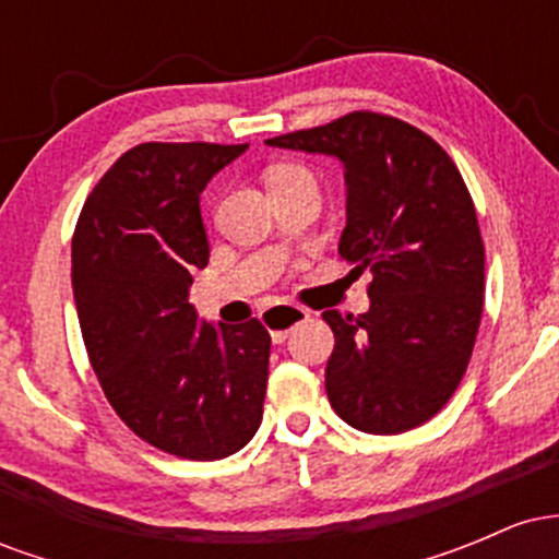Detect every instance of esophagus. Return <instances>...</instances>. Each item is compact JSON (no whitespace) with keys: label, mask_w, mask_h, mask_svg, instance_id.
I'll use <instances>...</instances> for the list:
<instances>
[{"label":"esophagus","mask_w":559,"mask_h":559,"mask_svg":"<svg viewBox=\"0 0 559 559\" xmlns=\"http://www.w3.org/2000/svg\"><path fill=\"white\" fill-rule=\"evenodd\" d=\"M262 320L271 329V336L275 344H284L286 336L297 329L299 323L310 320V310L305 307H294V305H273L262 312Z\"/></svg>","instance_id":"1"}]
</instances>
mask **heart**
<instances>
[{"label":"heart","mask_w":559,"mask_h":559,"mask_svg":"<svg viewBox=\"0 0 559 559\" xmlns=\"http://www.w3.org/2000/svg\"><path fill=\"white\" fill-rule=\"evenodd\" d=\"M297 181H312L310 170H305L301 165H273L265 173L267 189H278V186H288Z\"/></svg>","instance_id":"obj_1"}]
</instances>
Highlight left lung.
<instances>
[{"mask_svg": "<svg viewBox=\"0 0 559 559\" xmlns=\"http://www.w3.org/2000/svg\"><path fill=\"white\" fill-rule=\"evenodd\" d=\"M265 144L342 159L338 254L373 275L368 312H323L331 407L365 433L423 426L463 381L484 312V241L457 165L420 128L368 110Z\"/></svg>", "mask_w": 559, "mask_h": 559, "instance_id": "1", "label": "left lung"}]
</instances>
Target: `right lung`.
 <instances>
[{
    "instance_id": "right-lung-1",
    "label": "right lung",
    "mask_w": 559,
    "mask_h": 559,
    "mask_svg": "<svg viewBox=\"0 0 559 559\" xmlns=\"http://www.w3.org/2000/svg\"><path fill=\"white\" fill-rule=\"evenodd\" d=\"M249 144L133 146L102 176L73 234L88 362L120 420L183 460H223L258 433L271 333L199 320L191 273L210 260L199 194Z\"/></svg>"
}]
</instances>
